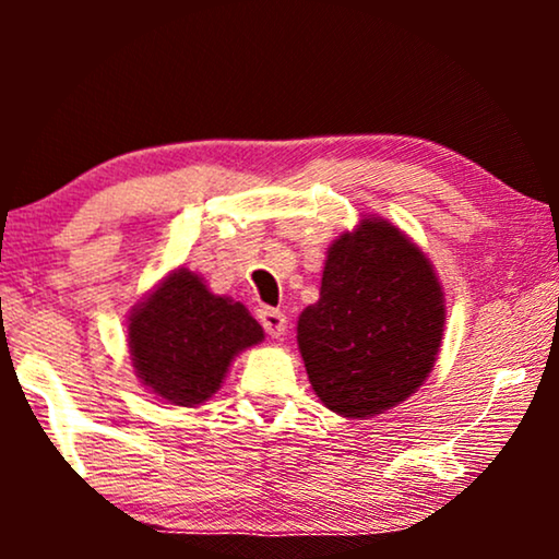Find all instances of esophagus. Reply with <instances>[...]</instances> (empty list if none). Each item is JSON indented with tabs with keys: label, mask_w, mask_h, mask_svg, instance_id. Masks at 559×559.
Returning a JSON list of instances; mask_svg holds the SVG:
<instances>
[{
	"label": "esophagus",
	"mask_w": 559,
	"mask_h": 559,
	"mask_svg": "<svg viewBox=\"0 0 559 559\" xmlns=\"http://www.w3.org/2000/svg\"><path fill=\"white\" fill-rule=\"evenodd\" d=\"M257 318H259V323H262L264 331L272 335V338H280V335L285 333V328H287L285 312H280L274 308H259Z\"/></svg>",
	"instance_id": "34e87169"
}]
</instances>
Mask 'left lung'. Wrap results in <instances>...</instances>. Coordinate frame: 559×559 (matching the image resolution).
<instances>
[{
	"label": "left lung",
	"mask_w": 559,
	"mask_h": 559,
	"mask_svg": "<svg viewBox=\"0 0 559 559\" xmlns=\"http://www.w3.org/2000/svg\"><path fill=\"white\" fill-rule=\"evenodd\" d=\"M445 297L417 243L364 218L328 249L320 300L297 320L308 379L343 417H373L417 392L438 358Z\"/></svg>",
	"instance_id": "left-lung-1"
}]
</instances>
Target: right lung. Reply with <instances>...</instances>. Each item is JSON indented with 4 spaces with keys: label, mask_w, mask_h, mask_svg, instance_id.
<instances>
[{
    "label": "right lung",
    "mask_w": 559,
    "mask_h": 559,
    "mask_svg": "<svg viewBox=\"0 0 559 559\" xmlns=\"http://www.w3.org/2000/svg\"><path fill=\"white\" fill-rule=\"evenodd\" d=\"M136 377L165 402L193 407L216 394L239 350L264 338L241 302L211 295L201 277L175 270L129 316Z\"/></svg>",
    "instance_id": "1"
}]
</instances>
